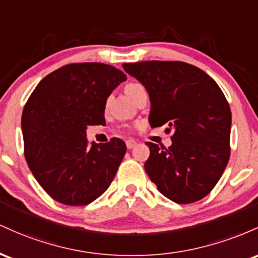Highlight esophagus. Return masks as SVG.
I'll return each instance as SVG.
<instances>
[{
  "label": "esophagus",
  "mask_w": 258,
  "mask_h": 258,
  "mask_svg": "<svg viewBox=\"0 0 258 258\" xmlns=\"http://www.w3.org/2000/svg\"><path fill=\"white\" fill-rule=\"evenodd\" d=\"M126 147H128V149L130 150V149H133V147H135L137 146V141L135 140H133V139H129V140H126Z\"/></svg>",
  "instance_id": "34e87169"
}]
</instances>
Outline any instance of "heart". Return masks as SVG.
I'll list each match as a JSON object with an SVG mask.
<instances>
[{"instance_id":"1","label":"heart","mask_w":258,"mask_h":258,"mask_svg":"<svg viewBox=\"0 0 258 258\" xmlns=\"http://www.w3.org/2000/svg\"><path fill=\"white\" fill-rule=\"evenodd\" d=\"M141 89H144V88H143V85H140V84H138V83H129L128 85L125 86V92H126V95H128L129 97H132L133 95L135 94V92H138L139 90H141Z\"/></svg>"}]
</instances>
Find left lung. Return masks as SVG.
Instances as JSON below:
<instances>
[{
    "mask_svg": "<svg viewBox=\"0 0 258 258\" xmlns=\"http://www.w3.org/2000/svg\"><path fill=\"white\" fill-rule=\"evenodd\" d=\"M149 94L152 128L173 132L168 149L146 143L145 170L158 191L176 204H191L210 194L230 156L231 112L221 88L198 67L184 62L124 63Z\"/></svg>",
    "mask_w": 258,
    "mask_h": 258,
    "instance_id": "obj_1",
    "label": "left lung"
}]
</instances>
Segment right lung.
<instances>
[{
    "label": "right lung",
    "mask_w": 258,
    "mask_h": 258,
    "mask_svg": "<svg viewBox=\"0 0 258 258\" xmlns=\"http://www.w3.org/2000/svg\"><path fill=\"white\" fill-rule=\"evenodd\" d=\"M126 75L103 63H73L37 84L22 115L25 160L52 199L85 206L108 189L126 152L118 138L89 146L88 125L105 123L106 101Z\"/></svg>",
    "instance_id": "right-lung-1"
}]
</instances>
